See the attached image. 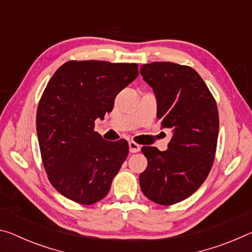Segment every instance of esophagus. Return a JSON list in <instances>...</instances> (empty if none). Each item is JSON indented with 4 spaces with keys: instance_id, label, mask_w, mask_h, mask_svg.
I'll list each match as a JSON object with an SVG mask.
<instances>
[{
    "instance_id": "1",
    "label": "esophagus",
    "mask_w": 252,
    "mask_h": 252,
    "mask_svg": "<svg viewBox=\"0 0 252 252\" xmlns=\"http://www.w3.org/2000/svg\"><path fill=\"white\" fill-rule=\"evenodd\" d=\"M129 148H130V152H132V153L139 152L140 150H141V146H140V144H138L136 142H134V141L129 142Z\"/></svg>"
}]
</instances>
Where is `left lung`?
Returning <instances> with one entry per match:
<instances>
[{
  "mask_svg": "<svg viewBox=\"0 0 252 252\" xmlns=\"http://www.w3.org/2000/svg\"><path fill=\"white\" fill-rule=\"evenodd\" d=\"M140 73L155 91L161 126L173 131L165 151L142 147L148 167L140 174V187L151 201L171 206L194 193L210 172L218 142V106L192 67L152 62Z\"/></svg>",
  "mask_w": 252,
  "mask_h": 252,
  "instance_id": "left-lung-1",
  "label": "left lung"
}]
</instances>
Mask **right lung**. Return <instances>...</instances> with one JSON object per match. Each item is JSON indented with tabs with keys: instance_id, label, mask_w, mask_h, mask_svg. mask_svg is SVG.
Returning a JSON list of instances; mask_svg holds the SVG:
<instances>
[{
	"instance_id": "1",
	"label": "right lung",
	"mask_w": 252,
	"mask_h": 252,
	"mask_svg": "<svg viewBox=\"0 0 252 252\" xmlns=\"http://www.w3.org/2000/svg\"><path fill=\"white\" fill-rule=\"evenodd\" d=\"M138 74L136 63L72 60L50 79L37 105L36 132L49 181L65 198L89 206L108 194L129 144L106 141L94 121L112 111L118 93Z\"/></svg>"
}]
</instances>
